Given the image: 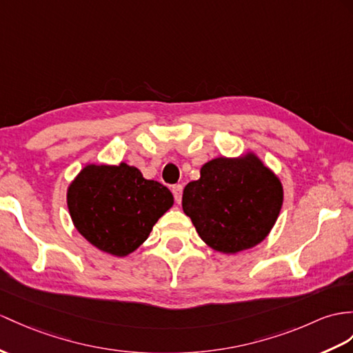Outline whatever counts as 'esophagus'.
Listing matches in <instances>:
<instances>
[{"mask_svg":"<svg viewBox=\"0 0 353 353\" xmlns=\"http://www.w3.org/2000/svg\"><path fill=\"white\" fill-rule=\"evenodd\" d=\"M172 193L175 196V201L178 203H181V197H183V185L181 184H176L172 187Z\"/></svg>","mask_w":353,"mask_h":353,"instance_id":"1","label":"esophagus"}]
</instances>
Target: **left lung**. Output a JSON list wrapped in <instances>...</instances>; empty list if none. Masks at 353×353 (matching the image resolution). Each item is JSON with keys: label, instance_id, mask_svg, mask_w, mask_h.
I'll return each instance as SVG.
<instances>
[{"label": "left lung", "instance_id": "1", "mask_svg": "<svg viewBox=\"0 0 353 353\" xmlns=\"http://www.w3.org/2000/svg\"><path fill=\"white\" fill-rule=\"evenodd\" d=\"M283 205L280 178L256 152L216 157L188 183L183 210L202 241L223 254L248 250L270 235Z\"/></svg>", "mask_w": 353, "mask_h": 353}]
</instances>
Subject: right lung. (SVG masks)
<instances>
[{
	"mask_svg": "<svg viewBox=\"0 0 353 353\" xmlns=\"http://www.w3.org/2000/svg\"><path fill=\"white\" fill-rule=\"evenodd\" d=\"M172 205L168 187L143 178L139 169L124 161L90 163L67 187V208L76 230L115 257H125L147 241Z\"/></svg>",
	"mask_w": 353,
	"mask_h": 353,
	"instance_id": "add662e5",
	"label": "right lung"
}]
</instances>
